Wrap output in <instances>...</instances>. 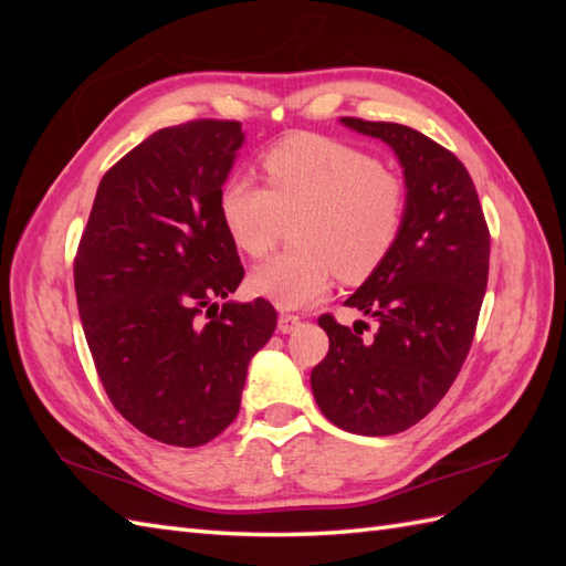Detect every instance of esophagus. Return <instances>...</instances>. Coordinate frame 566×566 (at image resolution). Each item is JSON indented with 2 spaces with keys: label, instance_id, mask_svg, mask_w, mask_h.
<instances>
[{
  "label": "esophagus",
  "instance_id": "1",
  "mask_svg": "<svg viewBox=\"0 0 566 566\" xmlns=\"http://www.w3.org/2000/svg\"><path fill=\"white\" fill-rule=\"evenodd\" d=\"M298 323H302V318L294 314H280V326L276 328H280V333H292Z\"/></svg>",
  "mask_w": 566,
  "mask_h": 566
}]
</instances>
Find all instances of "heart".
<instances>
[{"label": "heart", "instance_id": "obj_1", "mask_svg": "<svg viewBox=\"0 0 566 566\" xmlns=\"http://www.w3.org/2000/svg\"><path fill=\"white\" fill-rule=\"evenodd\" d=\"M262 167L268 187L233 175L219 191L226 233L252 260L268 258L296 221V248L250 276L260 296L304 308L331 292L335 276L359 284L389 258L406 219V187L369 153L296 136L264 155Z\"/></svg>", "mask_w": 566, "mask_h": 566}]
</instances>
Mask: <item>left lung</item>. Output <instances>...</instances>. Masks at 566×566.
Returning <instances> with one entry per match:
<instances>
[{"label": "left lung", "instance_id": "8db88e82", "mask_svg": "<svg viewBox=\"0 0 566 566\" xmlns=\"http://www.w3.org/2000/svg\"><path fill=\"white\" fill-rule=\"evenodd\" d=\"M340 122L391 146L403 167L406 219L389 258L345 302L379 323L375 338L323 314L331 347L311 389L333 426L394 436L426 418L460 375L484 302L491 238L472 177L448 148L401 124Z\"/></svg>", "mask_w": 566, "mask_h": 566}]
</instances>
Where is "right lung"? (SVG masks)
<instances>
[{
  "label": "right lung",
  "instance_id": "obj_1",
  "mask_svg": "<svg viewBox=\"0 0 566 566\" xmlns=\"http://www.w3.org/2000/svg\"><path fill=\"white\" fill-rule=\"evenodd\" d=\"M238 122L155 130L102 177L75 255L90 353L114 408L148 438L199 448L233 423L252 355L272 338L243 282L219 191L243 146Z\"/></svg>",
  "mask_w": 566,
  "mask_h": 566
}]
</instances>
